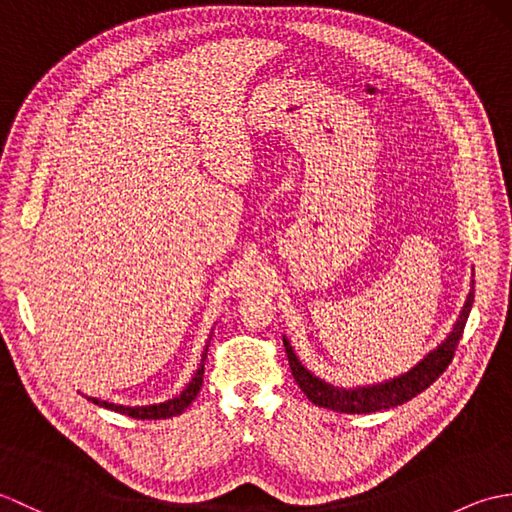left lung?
<instances>
[{
    "instance_id": "1",
    "label": "left lung",
    "mask_w": 512,
    "mask_h": 512,
    "mask_svg": "<svg viewBox=\"0 0 512 512\" xmlns=\"http://www.w3.org/2000/svg\"><path fill=\"white\" fill-rule=\"evenodd\" d=\"M473 299H475V279L471 281L469 297H466L464 306L460 310V317L455 321L447 339H444L436 350H431L427 356H424L418 365H413L409 372L400 374L396 378H389L385 383L350 387V389L325 383V380H321L319 376H314L308 367L301 365L299 356L295 354L290 341L284 336V347L288 354L292 376H295L297 385L301 387L303 394L308 396V400L325 409L341 411V413H372L380 409L398 407L402 402L411 400L413 396H418L420 391L436 383V378L449 367L451 358L455 354V347H458L462 339L466 319H469L471 314Z\"/></svg>"
}]
</instances>
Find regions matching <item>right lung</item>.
<instances>
[{
	"instance_id": "1",
	"label": "right lung",
	"mask_w": 512,
	"mask_h": 512,
	"mask_svg": "<svg viewBox=\"0 0 512 512\" xmlns=\"http://www.w3.org/2000/svg\"><path fill=\"white\" fill-rule=\"evenodd\" d=\"M206 350H209V343L204 347V354H202V361L195 369L193 378L189 380V385L180 391V396L165 400V402H158V405H143V407H125V405H116V402H107V400H99V398H90L94 405L105 407V409H112L118 413H125L129 418H138V420H165L171 416H180V413L187 409L191 402L195 400V396L200 394V387H202V380H204V361H206Z\"/></svg>"
}]
</instances>
